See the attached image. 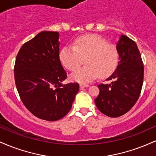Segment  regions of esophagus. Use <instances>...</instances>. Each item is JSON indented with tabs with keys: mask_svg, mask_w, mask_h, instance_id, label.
Returning a JSON list of instances; mask_svg holds the SVG:
<instances>
[{
	"mask_svg": "<svg viewBox=\"0 0 156 156\" xmlns=\"http://www.w3.org/2000/svg\"><path fill=\"white\" fill-rule=\"evenodd\" d=\"M89 87L88 84H83V83L80 84V89H83V88H86V87Z\"/></svg>",
	"mask_w": 156,
	"mask_h": 156,
	"instance_id": "esophagus-1",
	"label": "esophagus"
}]
</instances>
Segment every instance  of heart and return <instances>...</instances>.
<instances>
[{"label":"heart","mask_w":156,"mask_h":156,"mask_svg":"<svg viewBox=\"0 0 156 156\" xmlns=\"http://www.w3.org/2000/svg\"><path fill=\"white\" fill-rule=\"evenodd\" d=\"M60 60L69 70H73L70 78L78 83H89L98 76L106 78L112 74L119 64V53L103 37L98 35H87L75 41L74 46L67 45L60 52Z\"/></svg>","instance_id":"b5f03b06"}]
</instances>
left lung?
Returning a JSON list of instances; mask_svg holds the SVG:
<instances>
[{
  "label": "left lung",
  "mask_w": 156,
  "mask_h": 156,
  "mask_svg": "<svg viewBox=\"0 0 156 156\" xmlns=\"http://www.w3.org/2000/svg\"><path fill=\"white\" fill-rule=\"evenodd\" d=\"M116 48L119 64L106 79L112 83L98 85L100 93L94 100L100 112L110 117H120L135 105L144 78V65L136 42L121 35Z\"/></svg>",
  "instance_id": "left-lung-1"
}]
</instances>
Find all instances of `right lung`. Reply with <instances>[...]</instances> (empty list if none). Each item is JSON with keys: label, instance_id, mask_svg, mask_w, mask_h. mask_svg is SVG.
<instances>
[{"label": "right lung", "instance_id": "obj_1", "mask_svg": "<svg viewBox=\"0 0 156 156\" xmlns=\"http://www.w3.org/2000/svg\"><path fill=\"white\" fill-rule=\"evenodd\" d=\"M59 34L42 31L23 44L15 64V80L23 103L39 119L56 121L72 108L79 85L63 84L67 73L59 58Z\"/></svg>", "mask_w": 156, "mask_h": 156}]
</instances>
